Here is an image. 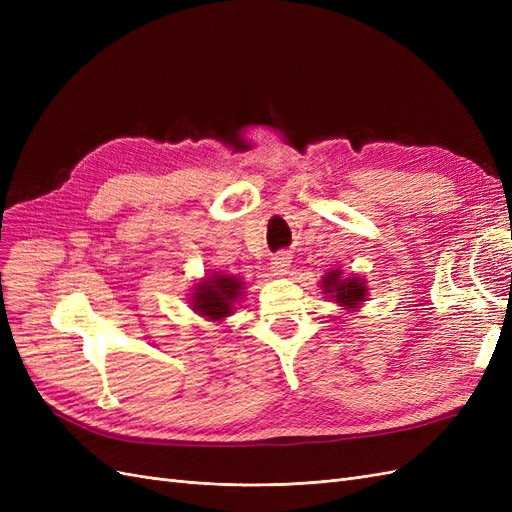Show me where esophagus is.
I'll return each instance as SVG.
<instances>
[{
    "mask_svg": "<svg viewBox=\"0 0 512 512\" xmlns=\"http://www.w3.org/2000/svg\"><path fill=\"white\" fill-rule=\"evenodd\" d=\"M290 262H292V256H290L288 252H280V254H275V256L271 258V267H269V269H271L273 275L282 277V275L288 273Z\"/></svg>",
    "mask_w": 512,
    "mask_h": 512,
    "instance_id": "obj_1",
    "label": "esophagus"
}]
</instances>
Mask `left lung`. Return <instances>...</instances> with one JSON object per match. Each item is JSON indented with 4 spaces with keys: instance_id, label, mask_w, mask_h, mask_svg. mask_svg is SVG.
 <instances>
[{
    "instance_id": "8db88e82",
    "label": "left lung",
    "mask_w": 512,
    "mask_h": 512,
    "mask_svg": "<svg viewBox=\"0 0 512 512\" xmlns=\"http://www.w3.org/2000/svg\"><path fill=\"white\" fill-rule=\"evenodd\" d=\"M322 294H327V299L335 301L346 312H359L363 303L367 301V282L359 275H344L342 269H331L324 273L320 282Z\"/></svg>"
}]
</instances>
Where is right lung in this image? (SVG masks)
Here are the masks:
<instances>
[{
  "label": "right lung",
  "instance_id": "add662e5",
  "mask_svg": "<svg viewBox=\"0 0 512 512\" xmlns=\"http://www.w3.org/2000/svg\"><path fill=\"white\" fill-rule=\"evenodd\" d=\"M245 282L230 273H211L198 280L190 292V307L200 318L222 322L235 314L237 303L243 299Z\"/></svg>",
  "mask_w": 512,
  "mask_h": 512
}]
</instances>
